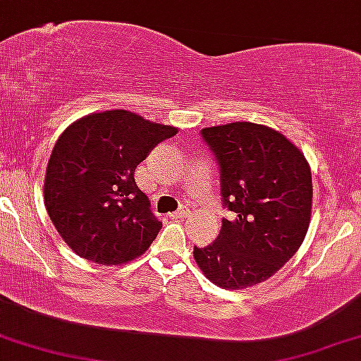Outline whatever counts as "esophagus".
Listing matches in <instances>:
<instances>
[{
    "label": "esophagus",
    "mask_w": 361,
    "mask_h": 361,
    "mask_svg": "<svg viewBox=\"0 0 361 361\" xmlns=\"http://www.w3.org/2000/svg\"><path fill=\"white\" fill-rule=\"evenodd\" d=\"M186 213H188V208L181 207L180 209H176V212L170 213V216H171V218H183V216H186Z\"/></svg>",
    "instance_id": "1"
}]
</instances>
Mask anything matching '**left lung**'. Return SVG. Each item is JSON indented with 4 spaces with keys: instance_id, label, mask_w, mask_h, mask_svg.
I'll return each mask as SVG.
<instances>
[{
    "instance_id": "8db88e82",
    "label": "left lung",
    "mask_w": 361,
    "mask_h": 361,
    "mask_svg": "<svg viewBox=\"0 0 361 361\" xmlns=\"http://www.w3.org/2000/svg\"><path fill=\"white\" fill-rule=\"evenodd\" d=\"M221 173L223 207L218 238L193 248L200 270L225 290L268 280L303 243L312 218V170L305 154L273 128L235 121L203 128Z\"/></svg>"
}]
</instances>
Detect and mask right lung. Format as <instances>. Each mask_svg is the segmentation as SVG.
<instances>
[{
	"label": "right lung",
	"mask_w": 361,
	"mask_h": 361,
	"mask_svg": "<svg viewBox=\"0 0 361 361\" xmlns=\"http://www.w3.org/2000/svg\"><path fill=\"white\" fill-rule=\"evenodd\" d=\"M178 128L126 109L93 113L63 131L44 176V204L54 228L78 257L121 264L148 250L161 230L136 166Z\"/></svg>",
	"instance_id": "obj_1"
}]
</instances>
